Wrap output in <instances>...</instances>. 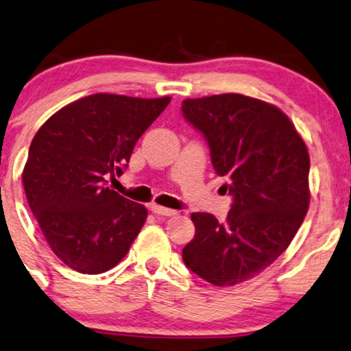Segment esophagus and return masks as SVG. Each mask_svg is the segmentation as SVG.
Here are the masks:
<instances>
[{"instance_id": "obj_1", "label": "esophagus", "mask_w": 351, "mask_h": 351, "mask_svg": "<svg viewBox=\"0 0 351 351\" xmlns=\"http://www.w3.org/2000/svg\"><path fill=\"white\" fill-rule=\"evenodd\" d=\"M150 210L154 214H157V216H175V214H176V210L163 208V206H157V204H152Z\"/></svg>"}]
</instances>
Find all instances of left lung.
<instances>
[{
    "label": "left lung",
    "instance_id": "8db88e82",
    "mask_svg": "<svg viewBox=\"0 0 351 351\" xmlns=\"http://www.w3.org/2000/svg\"><path fill=\"white\" fill-rule=\"evenodd\" d=\"M183 117L204 135L232 196L226 222L193 213L183 261L214 286H234L269 267L309 209V154L285 112L237 93L184 99Z\"/></svg>",
    "mask_w": 351,
    "mask_h": 351
}]
</instances>
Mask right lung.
I'll return each mask as SVG.
<instances>
[{
	"label": "right lung",
	"mask_w": 351,
	"mask_h": 351,
	"mask_svg": "<svg viewBox=\"0 0 351 351\" xmlns=\"http://www.w3.org/2000/svg\"><path fill=\"white\" fill-rule=\"evenodd\" d=\"M170 98L86 96L55 112L34 135L23 184L55 255L78 273L116 267L141 232L147 209L106 186L124 173L141 135Z\"/></svg>",
	"instance_id": "obj_1"
}]
</instances>
